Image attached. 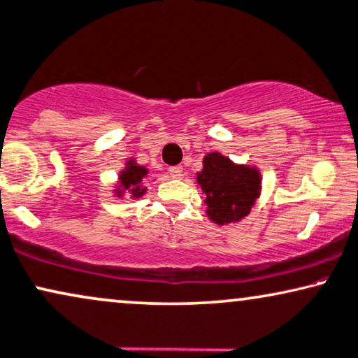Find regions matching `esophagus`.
I'll return each instance as SVG.
<instances>
[{
	"mask_svg": "<svg viewBox=\"0 0 358 358\" xmlns=\"http://www.w3.org/2000/svg\"><path fill=\"white\" fill-rule=\"evenodd\" d=\"M169 175L171 176V178L180 180L183 176V169H182V166H170Z\"/></svg>",
	"mask_w": 358,
	"mask_h": 358,
	"instance_id": "1",
	"label": "esophagus"
}]
</instances>
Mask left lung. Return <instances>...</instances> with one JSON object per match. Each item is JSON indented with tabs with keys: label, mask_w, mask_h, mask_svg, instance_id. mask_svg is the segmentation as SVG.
I'll return each mask as SVG.
<instances>
[{
	"label": "left lung",
	"mask_w": 358,
	"mask_h": 358,
	"mask_svg": "<svg viewBox=\"0 0 358 358\" xmlns=\"http://www.w3.org/2000/svg\"><path fill=\"white\" fill-rule=\"evenodd\" d=\"M196 182L206 194V215L213 223L228 224L250 215L261 193V173L255 166L236 165L228 157L211 152L203 158Z\"/></svg>",
	"instance_id": "obj_1"
}]
</instances>
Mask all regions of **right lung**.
<instances>
[{
  "mask_svg": "<svg viewBox=\"0 0 358 358\" xmlns=\"http://www.w3.org/2000/svg\"><path fill=\"white\" fill-rule=\"evenodd\" d=\"M147 175H148V170L145 166L137 165V162H135L134 158L132 160H127L125 169L122 170L119 175V187L114 189L115 196L122 198L125 193L129 194L130 198H134V200L143 196L147 192V188L142 187V180L145 178Z\"/></svg>",
  "mask_w": 358,
  "mask_h": 358,
  "instance_id": "right-lung-1",
  "label": "right lung"
}]
</instances>
